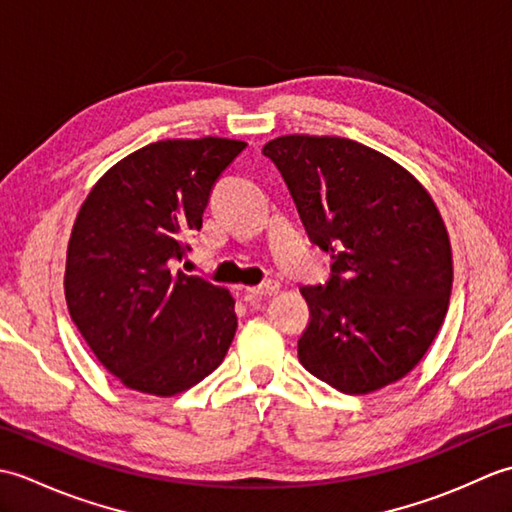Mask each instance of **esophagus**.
Instances as JSON below:
<instances>
[{"mask_svg": "<svg viewBox=\"0 0 512 512\" xmlns=\"http://www.w3.org/2000/svg\"><path fill=\"white\" fill-rule=\"evenodd\" d=\"M279 292V284L277 281H264L262 286H253V288H246V299L248 297H273Z\"/></svg>", "mask_w": 512, "mask_h": 512, "instance_id": "obj_1", "label": "esophagus"}]
</instances>
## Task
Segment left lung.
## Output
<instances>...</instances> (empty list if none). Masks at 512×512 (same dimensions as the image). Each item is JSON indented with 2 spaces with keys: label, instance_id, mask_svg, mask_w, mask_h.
Here are the masks:
<instances>
[{
  "label": "left lung",
  "instance_id": "8db88e82",
  "mask_svg": "<svg viewBox=\"0 0 512 512\" xmlns=\"http://www.w3.org/2000/svg\"><path fill=\"white\" fill-rule=\"evenodd\" d=\"M264 154L284 176L310 242L332 255L325 286H303L299 361L343 394L407 376L447 317L449 233L427 189L398 162L339 136H279Z\"/></svg>",
  "mask_w": 512,
  "mask_h": 512
}]
</instances>
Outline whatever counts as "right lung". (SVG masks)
I'll list each match as a JSON object with an SVG mask.
<instances>
[{
	"instance_id": "1",
	"label": "right lung",
	"mask_w": 512,
	"mask_h": 512,
	"mask_svg": "<svg viewBox=\"0 0 512 512\" xmlns=\"http://www.w3.org/2000/svg\"><path fill=\"white\" fill-rule=\"evenodd\" d=\"M244 147L217 136L158 140L116 162L81 204L65 301L94 356L129 389L176 396L231 347V292L171 264L187 255L213 184Z\"/></svg>"
}]
</instances>
